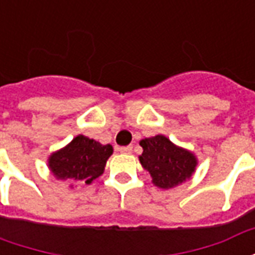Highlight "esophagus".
I'll return each mask as SVG.
<instances>
[{
	"instance_id": "34e87169",
	"label": "esophagus",
	"mask_w": 255,
	"mask_h": 255,
	"mask_svg": "<svg viewBox=\"0 0 255 255\" xmlns=\"http://www.w3.org/2000/svg\"><path fill=\"white\" fill-rule=\"evenodd\" d=\"M119 151L124 153V154H129L132 151V146H122V147H119Z\"/></svg>"
}]
</instances>
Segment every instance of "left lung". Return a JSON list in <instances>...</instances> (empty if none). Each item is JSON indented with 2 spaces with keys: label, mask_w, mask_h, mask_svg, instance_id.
<instances>
[{
  "label": "left lung",
  "mask_w": 255,
  "mask_h": 255,
  "mask_svg": "<svg viewBox=\"0 0 255 255\" xmlns=\"http://www.w3.org/2000/svg\"><path fill=\"white\" fill-rule=\"evenodd\" d=\"M143 153L139 161L160 188L176 187L192 176L197 168V157L191 151L172 143L164 135L140 140Z\"/></svg>",
  "instance_id": "left-lung-1"
}]
</instances>
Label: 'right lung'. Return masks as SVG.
<instances>
[{"label": "right lung", "mask_w": 255, "mask_h": 255, "mask_svg": "<svg viewBox=\"0 0 255 255\" xmlns=\"http://www.w3.org/2000/svg\"><path fill=\"white\" fill-rule=\"evenodd\" d=\"M113 153L111 144L78 135L65 147L49 157V169L58 180L91 184L104 173L106 161Z\"/></svg>", "instance_id": "obj_1"}]
</instances>
